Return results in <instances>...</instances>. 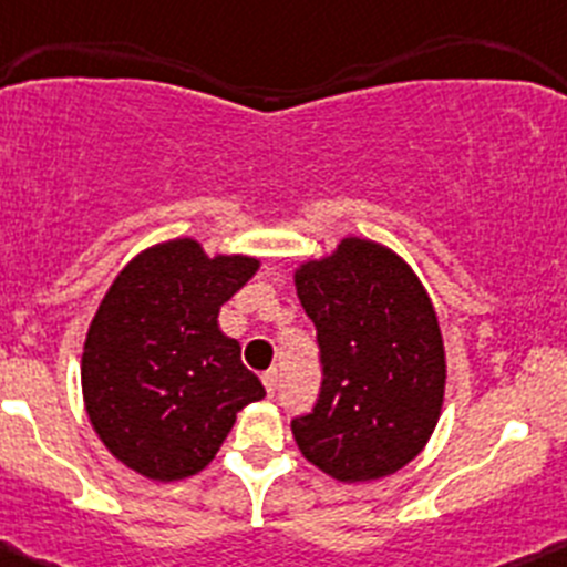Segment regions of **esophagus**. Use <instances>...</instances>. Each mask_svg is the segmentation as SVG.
<instances>
[{
    "mask_svg": "<svg viewBox=\"0 0 567 567\" xmlns=\"http://www.w3.org/2000/svg\"><path fill=\"white\" fill-rule=\"evenodd\" d=\"M261 382H265L267 388V395H276L278 393V382H281V373H278L276 369H270L261 377Z\"/></svg>",
    "mask_w": 567,
    "mask_h": 567,
    "instance_id": "34e87169",
    "label": "esophagus"
}]
</instances>
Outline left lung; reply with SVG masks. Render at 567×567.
Wrapping results in <instances>:
<instances>
[{
    "instance_id": "obj_1",
    "label": "left lung",
    "mask_w": 567,
    "mask_h": 567,
    "mask_svg": "<svg viewBox=\"0 0 567 567\" xmlns=\"http://www.w3.org/2000/svg\"><path fill=\"white\" fill-rule=\"evenodd\" d=\"M317 324L322 388L291 420L297 447L336 481L393 475L423 451L445 395L436 313L406 261L349 237L295 276Z\"/></svg>"
}]
</instances>
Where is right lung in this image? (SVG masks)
Segmentation results:
<instances>
[{
  "instance_id": "right-lung-1",
  "label": "right lung",
  "mask_w": 567,
  "mask_h": 567,
  "mask_svg": "<svg viewBox=\"0 0 567 567\" xmlns=\"http://www.w3.org/2000/svg\"><path fill=\"white\" fill-rule=\"evenodd\" d=\"M248 256L207 259L196 240L138 254L103 297L84 343L81 388L103 445L153 481L209 464L235 414L265 384L224 336L218 311L256 272Z\"/></svg>"
}]
</instances>
